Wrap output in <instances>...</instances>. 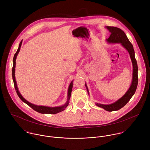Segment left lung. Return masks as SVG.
Masks as SVG:
<instances>
[{
    "label": "left lung",
    "instance_id": "obj_1",
    "mask_svg": "<svg viewBox=\"0 0 150 150\" xmlns=\"http://www.w3.org/2000/svg\"><path fill=\"white\" fill-rule=\"evenodd\" d=\"M107 28L110 33V36L107 39V42H108L109 43H121L122 46H124V47H125L128 51L133 68L132 84L127 93L121 99L118 100L116 102L111 105H102L99 103L96 104V106L102 107L106 111H114L118 110L125 106L130 100L131 98L133 96V95L134 94L138 84V67L134 56V51L133 49V47L132 43L129 42L125 32L121 29L117 27L107 26ZM85 85L88 93L89 92L86 85V84Z\"/></svg>",
    "mask_w": 150,
    "mask_h": 150
}]
</instances>
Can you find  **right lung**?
Wrapping results in <instances>:
<instances>
[{"label": "right lung", "instance_id": "right-lung-1", "mask_svg": "<svg viewBox=\"0 0 150 150\" xmlns=\"http://www.w3.org/2000/svg\"><path fill=\"white\" fill-rule=\"evenodd\" d=\"M21 42L20 43L19 45V47L17 51V52L15 53L14 58H13V69H12V77H13V82H14V88L15 89L16 91V92L18 95V96H19V98L21 99L22 102H23L24 103H25L26 105H28L29 106L31 107L32 109H33L34 110H35L36 111L40 112V113H42V114H55L57 113H58L59 112H61L62 111H64V108L67 107L69 105V100L70 99V96H71V90H72V87H73V81L70 83V86H69V89H68V93H67V102L66 103V104L62 106H60V107H45V106H36L35 105H33L29 102H28L27 100H26L20 94V93L19 92L18 90V88L17 86V83H16V79H15V67H16V58L20 50V48L21 46Z\"/></svg>", "mask_w": 150, "mask_h": 150}]
</instances>
